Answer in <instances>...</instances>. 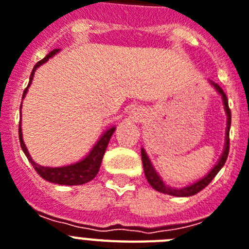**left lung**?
Wrapping results in <instances>:
<instances>
[{
    "label": "left lung",
    "instance_id": "1",
    "mask_svg": "<svg viewBox=\"0 0 249 249\" xmlns=\"http://www.w3.org/2000/svg\"><path fill=\"white\" fill-rule=\"evenodd\" d=\"M213 86H215V89L217 90L219 94H221L223 96V102L224 106H225V112L228 114V128H227V137H225V149H224V153L221 155L220 160H219V163L216 165L213 166V169L211 170L210 173L207 174L206 177H203L202 179H200L196 183L191 184L188 187H184V188H170V187L165 186L164 182L160 179V177L158 176L157 172L154 170L153 165L150 163L149 158H147L146 153H145V150L141 149V159H142V165H143V172H145V177H146L147 182L150 183V186L153 187L154 190L159 191L161 194H166L170 195V196H177V197H187V196H194V195L198 194L200 191H202L207 184L210 183L211 180L215 178L217 173H219V170L221 169L225 164L228 159V155H229V129H231V109H229V104H228V98L225 95V92L224 90L221 89L220 86L217 85L215 83H211Z\"/></svg>",
    "mask_w": 249,
    "mask_h": 249
}]
</instances>
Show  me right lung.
<instances>
[{
  "mask_svg": "<svg viewBox=\"0 0 249 249\" xmlns=\"http://www.w3.org/2000/svg\"><path fill=\"white\" fill-rule=\"evenodd\" d=\"M58 52V49H53L48 54L44 57L43 59H40L33 69L32 73H30V80H29V85L32 84L33 76L36 72V67L42 65V63L47 62L51 57ZM28 88L24 90L22 92V99L25 96L26 91H28ZM20 109H21V106H20ZM116 127H112L107 132H104L100 140L96 142V145L92 147V150L90 151V154L84 160L79 161V163L72 164V165H66L61 166V168H49V166H42L36 164V161H33L32 157L29 155L28 149H26L25 143L22 141V135H21V127L18 126V139H20V145H21V149L24 151V154L26 155V158L29 159V161L32 163L33 168L36 169V173L42 177L43 179L48 180V182H52V183L57 184H66V186H75V184H84L86 182L91 180L94 177L98 174L100 168V164H102L103 157H104V153H106V149L108 146V142H109L110 137H112L113 132H114Z\"/></svg>",
  "mask_w": 249,
  "mask_h": 249,
  "instance_id": "right-lung-1",
  "label": "right lung"
}]
</instances>
